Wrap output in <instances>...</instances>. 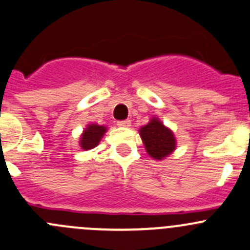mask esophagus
<instances>
[{
	"instance_id": "1",
	"label": "esophagus",
	"mask_w": 250,
	"mask_h": 250,
	"mask_svg": "<svg viewBox=\"0 0 250 250\" xmlns=\"http://www.w3.org/2000/svg\"><path fill=\"white\" fill-rule=\"evenodd\" d=\"M117 125H118V127H130V121L129 120L118 121Z\"/></svg>"
}]
</instances>
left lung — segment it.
<instances>
[{
	"instance_id": "8db88e82",
	"label": "left lung",
	"mask_w": 250,
	"mask_h": 250,
	"mask_svg": "<svg viewBox=\"0 0 250 250\" xmlns=\"http://www.w3.org/2000/svg\"><path fill=\"white\" fill-rule=\"evenodd\" d=\"M147 154L156 160H161L171 154L176 147L173 133L165 127L157 118H152L150 123L139 132Z\"/></svg>"
}]
</instances>
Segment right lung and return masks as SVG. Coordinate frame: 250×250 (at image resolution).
I'll return each instance as SVG.
<instances>
[{"instance_id":"obj_1","label":"right lung","mask_w":250,"mask_h":250,"mask_svg":"<svg viewBox=\"0 0 250 250\" xmlns=\"http://www.w3.org/2000/svg\"><path fill=\"white\" fill-rule=\"evenodd\" d=\"M106 128L104 125H90L88 128H85L83 135L81 138V146L82 149L89 150L95 147L101 140L103 135L105 134Z\"/></svg>"}]
</instances>
